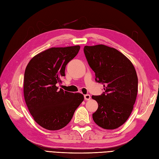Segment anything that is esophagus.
I'll return each mask as SVG.
<instances>
[{
    "mask_svg": "<svg viewBox=\"0 0 159 159\" xmlns=\"http://www.w3.org/2000/svg\"><path fill=\"white\" fill-rule=\"evenodd\" d=\"M84 99L86 100V101L90 100V99H91V96L89 95H88V94H87V95H84Z\"/></svg>",
    "mask_w": 159,
    "mask_h": 159,
    "instance_id": "34e87169",
    "label": "esophagus"
}]
</instances>
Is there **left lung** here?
Masks as SVG:
<instances>
[{
	"instance_id": "left-lung-1",
	"label": "left lung",
	"mask_w": 159,
	"mask_h": 159,
	"mask_svg": "<svg viewBox=\"0 0 159 159\" xmlns=\"http://www.w3.org/2000/svg\"><path fill=\"white\" fill-rule=\"evenodd\" d=\"M95 80L103 83L105 91L92 96L98 109L93 113L95 124L107 129L123 125L132 111L138 93V76L130 60L116 49L105 45L84 47Z\"/></svg>"
}]
</instances>
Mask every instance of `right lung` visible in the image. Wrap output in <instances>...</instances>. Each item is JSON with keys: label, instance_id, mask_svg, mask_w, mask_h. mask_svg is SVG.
I'll use <instances>...</instances> for the list:
<instances>
[{"label": "right lung", "instance_id": "add662e5", "mask_svg": "<svg viewBox=\"0 0 159 159\" xmlns=\"http://www.w3.org/2000/svg\"><path fill=\"white\" fill-rule=\"evenodd\" d=\"M79 46L52 48L35 56L24 74V98L34 120L48 130L65 127L84 100L83 95L57 87L66 64L78 54Z\"/></svg>", "mask_w": 159, "mask_h": 159}]
</instances>
